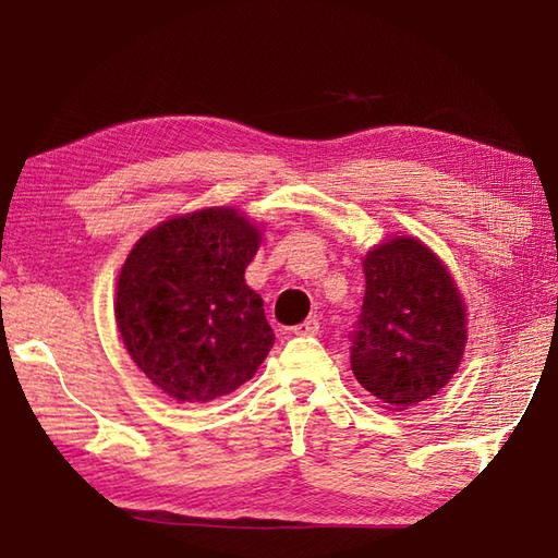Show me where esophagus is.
Segmentation results:
<instances>
[{
  "label": "esophagus",
  "instance_id": "1",
  "mask_svg": "<svg viewBox=\"0 0 558 558\" xmlns=\"http://www.w3.org/2000/svg\"><path fill=\"white\" fill-rule=\"evenodd\" d=\"M319 329H322V322H319V316H310V319H304L300 326H294V333L298 336H314V333H319Z\"/></svg>",
  "mask_w": 558,
  "mask_h": 558
}]
</instances>
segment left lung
I'll return each instance as SVG.
<instances>
[{"instance_id":"obj_1","label":"left lung","mask_w":558,"mask_h":558,"mask_svg":"<svg viewBox=\"0 0 558 558\" xmlns=\"http://www.w3.org/2000/svg\"><path fill=\"white\" fill-rule=\"evenodd\" d=\"M363 272L353 375L381 409H411L438 395L462 365L466 302L450 268L416 236L375 244Z\"/></svg>"}]
</instances>
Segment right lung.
<instances>
[{
	"label": "right lung",
	"mask_w": 558,
	"mask_h": 558,
	"mask_svg": "<svg viewBox=\"0 0 558 558\" xmlns=\"http://www.w3.org/2000/svg\"><path fill=\"white\" fill-rule=\"evenodd\" d=\"M260 239L236 207H203L149 229L128 254L116 324L140 373L167 397L232 395L266 360L276 336L244 280Z\"/></svg>",
	"instance_id": "1"
}]
</instances>
